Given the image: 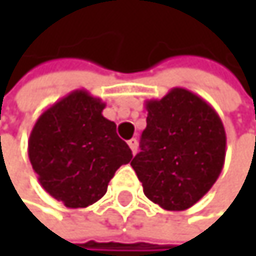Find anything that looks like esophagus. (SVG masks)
Returning a JSON list of instances; mask_svg holds the SVG:
<instances>
[{
    "label": "esophagus",
    "instance_id": "34e87169",
    "mask_svg": "<svg viewBox=\"0 0 256 256\" xmlns=\"http://www.w3.org/2000/svg\"><path fill=\"white\" fill-rule=\"evenodd\" d=\"M129 147H130V150H132V154L135 155L136 154V150H138V141H136V138H132V140H129Z\"/></svg>",
    "mask_w": 256,
    "mask_h": 256
}]
</instances>
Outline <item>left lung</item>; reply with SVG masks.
<instances>
[{
	"instance_id": "obj_1",
	"label": "left lung",
	"mask_w": 256,
	"mask_h": 256,
	"mask_svg": "<svg viewBox=\"0 0 256 256\" xmlns=\"http://www.w3.org/2000/svg\"><path fill=\"white\" fill-rule=\"evenodd\" d=\"M146 110L141 152L130 166L150 201L166 210H186L212 189L222 170V121L208 101L182 87L146 101Z\"/></svg>"
}]
</instances>
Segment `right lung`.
Returning a JSON list of instances; mask_svg holds the SVG:
<instances>
[{
  "mask_svg": "<svg viewBox=\"0 0 256 256\" xmlns=\"http://www.w3.org/2000/svg\"><path fill=\"white\" fill-rule=\"evenodd\" d=\"M104 107L87 90H74L44 110L30 132L27 152L38 181L68 209L101 200L134 156L116 124L102 116Z\"/></svg>",
  "mask_w": 256,
  "mask_h": 256,
  "instance_id": "1",
  "label": "right lung"
}]
</instances>
